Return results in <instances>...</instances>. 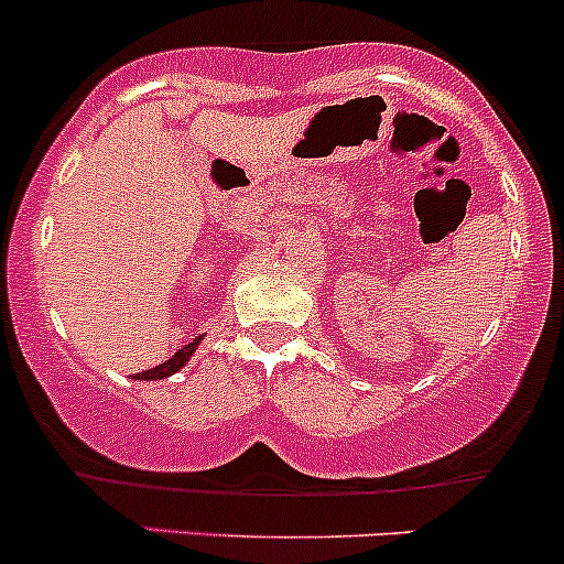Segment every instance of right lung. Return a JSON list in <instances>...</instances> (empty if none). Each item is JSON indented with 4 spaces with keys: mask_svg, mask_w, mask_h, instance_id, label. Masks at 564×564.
<instances>
[{
    "mask_svg": "<svg viewBox=\"0 0 564 564\" xmlns=\"http://www.w3.org/2000/svg\"><path fill=\"white\" fill-rule=\"evenodd\" d=\"M198 344H202V335H198V338L193 340V344L182 346V349L176 351V355L172 357V360L161 362V366L150 368V371L135 373V379H144V382H152V379H166V377H172V373H176V371H180V368H185V366H187V360H191L193 351L198 349Z\"/></svg>",
    "mask_w": 564,
    "mask_h": 564,
    "instance_id": "right-lung-1",
    "label": "right lung"
}]
</instances>
